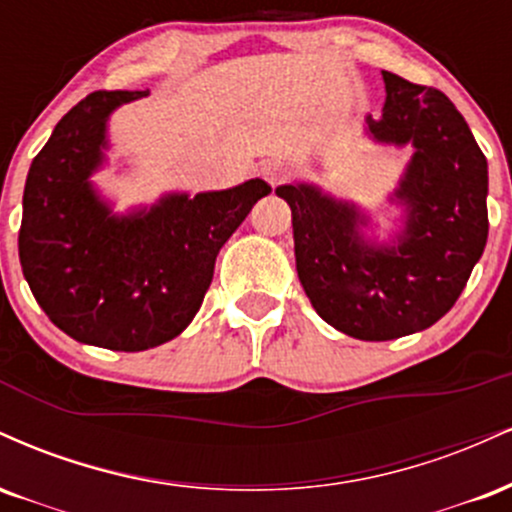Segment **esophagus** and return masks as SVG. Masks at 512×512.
<instances>
[{"label": "esophagus", "instance_id": "34e87169", "mask_svg": "<svg viewBox=\"0 0 512 512\" xmlns=\"http://www.w3.org/2000/svg\"><path fill=\"white\" fill-rule=\"evenodd\" d=\"M261 177L266 179L270 186H278V184L285 182L287 177H290V167H287L285 162H280V160L266 162V165L261 167Z\"/></svg>", "mask_w": 512, "mask_h": 512}]
</instances>
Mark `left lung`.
Returning a JSON list of instances; mask_svg holds the SVG:
<instances>
[{"label": "left lung", "mask_w": 512, "mask_h": 512, "mask_svg": "<svg viewBox=\"0 0 512 512\" xmlns=\"http://www.w3.org/2000/svg\"><path fill=\"white\" fill-rule=\"evenodd\" d=\"M381 117L364 119L371 141L412 146L398 189L390 242L369 239L371 220L316 184H282L292 208L294 258L323 321L357 340L381 342L434 326L458 302L489 237V167L465 117L441 90L383 71Z\"/></svg>", "instance_id": "obj_1"}]
</instances>
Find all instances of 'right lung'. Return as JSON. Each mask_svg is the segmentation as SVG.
Listing matches in <instances>:
<instances>
[{"label": "right lung", "instance_id": "right-lung-1", "mask_svg": "<svg viewBox=\"0 0 512 512\" xmlns=\"http://www.w3.org/2000/svg\"><path fill=\"white\" fill-rule=\"evenodd\" d=\"M148 90H98L54 126L23 189L18 258L35 302L83 345L141 352L194 321L222 244L242 225L263 179L201 194H165L114 213L95 189L107 162V122Z\"/></svg>", "mask_w": 512, "mask_h": 512}]
</instances>
